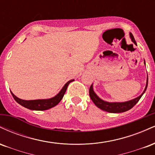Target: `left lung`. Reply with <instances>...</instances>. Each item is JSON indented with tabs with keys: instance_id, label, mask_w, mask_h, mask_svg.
<instances>
[{
	"instance_id": "8db88e82",
	"label": "left lung",
	"mask_w": 155,
	"mask_h": 155,
	"mask_svg": "<svg viewBox=\"0 0 155 155\" xmlns=\"http://www.w3.org/2000/svg\"><path fill=\"white\" fill-rule=\"evenodd\" d=\"M130 38L131 41H132L133 43L137 46L136 40H135L134 37H133L131 33H130ZM143 63H144V65H146L145 60ZM147 86H148V76H147V84H146V87L143 92L138 97H136V98L128 101H124V102H108V101H104L103 99L100 98L97 95V94L95 93V91H94L93 84H92V85L90 86L89 93H90V98H91L92 102L95 104L97 107L101 108L103 111L109 112V113H122V112L128 111V110L132 108L138 102V101L140 100V97H142V95L144 94L146 90H147Z\"/></svg>"
}]
</instances>
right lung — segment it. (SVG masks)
<instances>
[{
  "label": "right lung",
  "mask_w": 155,
  "mask_h": 155,
  "mask_svg": "<svg viewBox=\"0 0 155 155\" xmlns=\"http://www.w3.org/2000/svg\"><path fill=\"white\" fill-rule=\"evenodd\" d=\"M74 81V79L70 80L65 84L63 86V87L61 89V90L54 97H51V98L48 99H38V100H30V101H25L22 100V99L19 98L17 96L13 94V92H11L12 96L15 98V100L22 106L23 107L28 108L31 110H34V111H44V110L49 109V108L54 107V106H57L60 101L63 99L64 95H65V91H66L68 86L71 81Z\"/></svg>",
  "instance_id": "obj_1"
}]
</instances>
